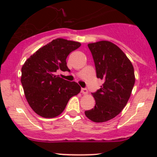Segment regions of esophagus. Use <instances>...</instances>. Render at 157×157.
<instances>
[{
    "instance_id": "esophagus-1",
    "label": "esophagus",
    "mask_w": 157,
    "mask_h": 157,
    "mask_svg": "<svg viewBox=\"0 0 157 157\" xmlns=\"http://www.w3.org/2000/svg\"><path fill=\"white\" fill-rule=\"evenodd\" d=\"M81 93L84 94H88V91H87V88H81Z\"/></svg>"
}]
</instances>
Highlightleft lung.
I'll return each mask as SVG.
<instances>
[{
	"label": "left lung",
	"instance_id": "left-lung-1",
	"mask_svg": "<svg viewBox=\"0 0 157 157\" xmlns=\"http://www.w3.org/2000/svg\"><path fill=\"white\" fill-rule=\"evenodd\" d=\"M87 46L97 77L104 83L92 93L94 107L84 113L94 122H105L118 115L127 105L135 81L134 67L123 51L112 42L101 40Z\"/></svg>",
	"mask_w": 157,
	"mask_h": 157
}]
</instances>
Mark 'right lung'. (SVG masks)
Segmentation results:
<instances>
[{
    "mask_svg": "<svg viewBox=\"0 0 157 157\" xmlns=\"http://www.w3.org/2000/svg\"><path fill=\"white\" fill-rule=\"evenodd\" d=\"M80 45L57 38L36 51L22 66L21 83L25 96L32 109L40 117L60 115L70 98L80 91L77 83L56 75L58 70L70 71L66 58Z\"/></svg>",
    "mask_w": 157,
    "mask_h": 157,
    "instance_id": "1",
    "label": "right lung"
}]
</instances>
